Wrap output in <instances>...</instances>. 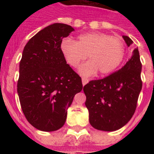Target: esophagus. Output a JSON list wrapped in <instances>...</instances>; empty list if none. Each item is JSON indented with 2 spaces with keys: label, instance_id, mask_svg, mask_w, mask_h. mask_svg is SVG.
<instances>
[{
  "label": "esophagus",
  "instance_id": "34e87169",
  "mask_svg": "<svg viewBox=\"0 0 154 154\" xmlns=\"http://www.w3.org/2000/svg\"><path fill=\"white\" fill-rule=\"evenodd\" d=\"M82 85H85L89 82V79H87V78H85V77H82Z\"/></svg>",
  "mask_w": 154,
  "mask_h": 154
}]
</instances>
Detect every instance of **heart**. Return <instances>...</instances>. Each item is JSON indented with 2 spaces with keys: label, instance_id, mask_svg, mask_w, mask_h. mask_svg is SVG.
<instances>
[{
  "label": "heart",
  "instance_id": "1",
  "mask_svg": "<svg viewBox=\"0 0 154 154\" xmlns=\"http://www.w3.org/2000/svg\"><path fill=\"white\" fill-rule=\"evenodd\" d=\"M60 50L72 67L77 66L88 55L90 60L80 66L81 74L91 76L99 71L101 75H107L121 65L125 56V45L119 37L90 32L79 36L77 42L65 38L61 42Z\"/></svg>",
  "mask_w": 154,
  "mask_h": 154
}]
</instances>
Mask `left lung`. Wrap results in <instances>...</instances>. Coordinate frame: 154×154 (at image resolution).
<instances>
[{
	"label": "left lung",
	"mask_w": 154,
	"mask_h": 154,
	"mask_svg": "<svg viewBox=\"0 0 154 154\" xmlns=\"http://www.w3.org/2000/svg\"><path fill=\"white\" fill-rule=\"evenodd\" d=\"M128 46L133 44L122 36ZM141 63L137 48L130 59L117 72L100 80H94L83 88L86 96L89 123L94 129L115 131L129 122L136 110L142 87Z\"/></svg>",
	"instance_id": "8db88e82"
}]
</instances>
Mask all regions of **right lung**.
Instances as JSON below:
<instances>
[{
  "mask_svg": "<svg viewBox=\"0 0 154 154\" xmlns=\"http://www.w3.org/2000/svg\"><path fill=\"white\" fill-rule=\"evenodd\" d=\"M72 31L70 25L54 23L33 36L23 50L17 94L27 121L42 131L64 125L68 108L83 88L60 50L62 39Z\"/></svg>",
  "mask_w": 154,
  "mask_h": 154,
  "instance_id": "add662e5",
  "label": "right lung"
}]
</instances>
